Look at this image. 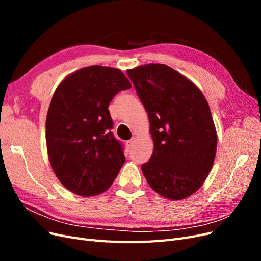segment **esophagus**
<instances>
[{
	"label": "esophagus",
	"instance_id": "obj_1",
	"mask_svg": "<svg viewBox=\"0 0 261 261\" xmlns=\"http://www.w3.org/2000/svg\"><path fill=\"white\" fill-rule=\"evenodd\" d=\"M135 140H136L135 138H132L130 140H128V141H127V143H126V145H127V147H128V148H132V147L134 146V144H135Z\"/></svg>",
	"mask_w": 261,
	"mask_h": 261
}]
</instances>
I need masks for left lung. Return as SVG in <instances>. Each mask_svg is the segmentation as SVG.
Returning a JSON list of instances; mask_svg holds the SVG:
<instances>
[{"instance_id":"8db88e82","label":"left lung","mask_w":261,"mask_h":261,"mask_svg":"<svg viewBox=\"0 0 261 261\" xmlns=\"http://www.w3.org/2000/svg\"><path fill=\"white\" fill-rule=\"evenodd\" d=\"M150 122L154 149L141 171L154 192L179 200L199 189L217 151V132L206 98L164 64L127 70Z\"/></svg>"}]
</instances>
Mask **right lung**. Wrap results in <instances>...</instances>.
I'll return each instance as SVG.
<instances>
[{"instance_id":"1","label":"right lung","mask_w":261,"mask_h":261,"mask_svg":"<svg viewBox=\"0 0 261 261\" xmlns=\"http://www.w3.org/2000/svg\"><path fill=\"white\" fill-rule=\"evenodd\" d=\"M132 88L120 69L93 65L70 74L55 90L46 114V147L52 169L70 192L103 193L125 162L113 133L109 105Z\"/></svg>"}]
</instances>
